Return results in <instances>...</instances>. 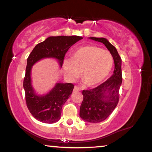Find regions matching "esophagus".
<instances>
[{
  "mask_svg": "<svg viewBox=\"0 0 152 152\" xmlns=\"http://www.w3.org/2000/svg\"><path fill=\"white\" fill-rule=\"evenodd\" d=\"M81 89L80 88H79L78 86H75L74 88V92H77V91H80Z\"/></svg>",
  "mask_w": 152,
  "mask_h": 152,
  "instance_id": "34e87169",
  "label": "esophagus"
}]
</instances>
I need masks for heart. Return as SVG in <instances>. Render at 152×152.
Wrapping results in <instances>:
<instances>
[{
    "label": "heart",
    "instance_id": "obj_1",
    "mask_svg": "<svg viewBox=\"0 0 152 152\" xmlns=\"http://www.w3.org/2000/svg\"><path fill=\"white\" fill-rule=\"evenodd\" d=\"M114 65L110 51L97 46L86 45L77 49L70 59H65L63 70L67 78L72 80L81 73L82 82L87 86H94L106 79Z\"/></svg>",
    "mask_w": 152,
    "mask_h": 152
}]
</instances>
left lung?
<instances>
[{"label":"left lung","mask_w":152,"mask_h":152,"mask_svg":"<svg viewBox=\"0 0 152 152\" xmlns=\"http://www.w3.org/2000/svg\"><path fill=\"white\" fill-rule=\"evenodd\" d=\"M90 39L103 43L111 52L114 61V74L96 88L82 91L83 101L80 107V116L86 122L98 123L112 114L119 101V90L122 85V59L112 44L104 38L90 37Z\"/></svg>","instance_id":"obj_1"}]
</instances>
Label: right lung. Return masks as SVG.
Listing matches in <instances>:
<instances>
[{"label":"right lung","mask_w":152,"mask_h":152,"mask_svg":"<svg viewBox=\"0 0 152 152\" xmlns=\"http://www.w3.org/2000/svg\"><path fill=\"white\" fill-rule=\"evenodd\" d=\"M82 38L78 36L50 37L38 44L28 57L23 82L26 103L30 114L40 122L52 124L60 120L62 107L72 94L74 86L72 83H56L46 94L38 95L32 86L30 74L32 66L41 59L53 58L58 60L62 67L68 49Z\"/></svg>","instance_id":"obj_1"}]
</instances>
